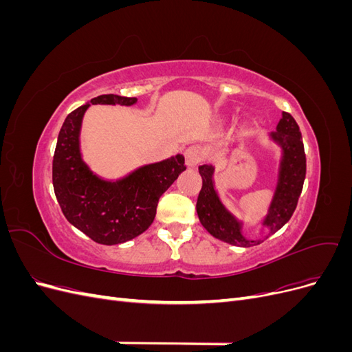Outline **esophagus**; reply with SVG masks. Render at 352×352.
Listing matches in <instances>:
<instances>
[{
	"label": "esophagus",
	"instance_id": "34e87169",
	"mask_svg": "<svg viewBox=\"0 0 352 352\" xmlns=\"http://www.w3.org/2000/svg\"><path fill=\"white\" fill-rule=\"evenodd\" d=\"M202 158H204V151H202L199 146H189L185 151V160L188 167L198 166L202 162Z\"/></svg>",
	"mask_w": 352,
	"mask_h": 352
}]
</instances>
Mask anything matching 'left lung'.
<instances>
[{
	"label": "left lung",
	"instance_id": "1",
	"mask_svg": "<svg viewBox=\"0 0 352 352\" xmlns=\"http://www.w3.org/2000/svg\"><path fill=\"white\" fill-rule=\"evenodd\" d=\"M270 140L280 146L282 157L278 172L274 195L263 219V226L269 229V236L278 232L289 221L301 195L305 179V153L302 136L294 117L289 113H282V119L276 126V132L270 133ZM202 177V188L197 201V212L201 225L210 235L236 247H252L264 239H248L243 236V223L239 221L223 204L214 188V167L202 164L198 167Z\"/></svg>",
	"mask_w": 352,
	"mask_h": 352
}]
</instances>
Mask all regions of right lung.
I'll return each instance as SVG.
<instances>
[{
	"instance_id": "obj_1",
	"label": "right lung",
	"mask_w": 352,
	"mask_h": 352,
	"mask_svg": "<svg viewBox=\"0 0 352 352\" xmlns=\"http://www.w3.org/2000/svg\"><path fill=\"white\" fill-rule=\"evenodd\" d=\"M138 100L107 94L91 104L133 105ZM80 105L63 123L52 160V185L63 214L92 241L117 245L141 235L154 221L158 199L186 170L177 154L146 164L117 180L95 175L80 154V126L91 105Z\"/></svg>"
}]
</instances>
